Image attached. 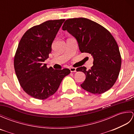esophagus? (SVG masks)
<instances>
[{
  "instance_id": "34e87169",
  "label": "esophagus",
  "mask_w": 134,
  "mask_h": 134,
  "mask_svg": "<svg viewBox=\"0 0 134 134\" xmlns=\"http://www.w3.org/2000/svg\"><path fill=\"white\" fill-rule=\"evenodd\" d=\"M70 71L71 72H76V68L71 67L70 69Z\"/></svg>"
}]
</instances>
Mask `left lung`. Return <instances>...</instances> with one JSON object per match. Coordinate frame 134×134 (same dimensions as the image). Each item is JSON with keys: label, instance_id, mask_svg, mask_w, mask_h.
Returning <instances> with one entry per match:
<instances>
[{"label": "left lung", "instance_id": "left-lung-1", "mask_svg": "<svg viewBox=\"0 0 134 134\" xmlns=\"http://www.w3.org/2000/svg\"><path fill=\"white\" fill-rule=\"evenodd\" d=\"M62 29L75 37L82 53H89L93 58L91 69H76L86 75L82 88L93 94L110 89L117 80L121 64L118 45L112 35L101 25L85 18L67 19Z\"/></svg>", "mask_w": 134, "mask_h": 134}]
</instances>
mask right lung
<instances>
[{"label": "right lung", "mask_w": 134, "mask_h": 134, "mask_svg": "<svg viewBox=\"0 0 134 134\" xmlns=\"http://www.w3.org/2000/svg\"><path fill=\"white\" fill-rule=\"evenodd\" d=\"M65 19L50 20L27 30L20 40L14 58V69L21 87L27 94L45 99L58 90L68 69H49L44 62L49 58L52 44Z\"/></svg>", "instance_id": "right-lung-1"}]
</instances>
